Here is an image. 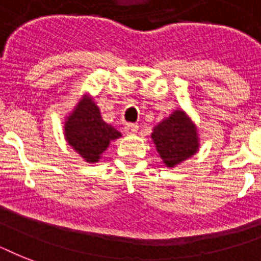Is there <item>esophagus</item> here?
Instances as JSON below:
<instances>
[{
    "instance_id": "1",
    "label": "esophagus",
    "mask_w": 261,
    "mask_h": 261,
    "mask_svg": "<svg viewBox=\"0 0 261 261\" xmlns=\"http://www.w3.org/2000/svg\"><path fill=\"white\" fill-rule=\"evenodd\" d=\"M137 131H138V124H135V123H127L124 126V133L126 134H135Z\"/></svg>"
}]
</instances>
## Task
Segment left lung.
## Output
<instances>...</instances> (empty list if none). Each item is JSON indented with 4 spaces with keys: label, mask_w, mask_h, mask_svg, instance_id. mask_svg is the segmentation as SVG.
<instances>
[{
    "label": "left lung",
    "mask_w": 261,
    "mask_h": 261,
    "mask_svg": "<svg viewBox=\"0 0 261 261\" xmlns=\"http://www.w3.org/2000/svg\"><path fill=\"white\" fill-rule=\"evenodd\" d=\"M151 138L164 163L171 168L198 150L195 126L181 111H174L169 118L155 126Z\"/></svg>",
    "instance_id": "left-lung-1"
}]
</instances>
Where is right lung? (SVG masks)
Wrapping results in <instances>:
<instances>
[{"instance_id":"right-lung-1","label":"right lung","mask_w":261,"mask_h":261,"mask_svg":"<svg viewBox=\"0 0 261 261\" xmlns=\"http://www.w3.org/2000/svg\"><path fill=\"white\" fill-rule=\"evenodd\" d=\"M67 142L87 163H96L112 139L120 137L116 128L107 124L93 101L84 98L65 124Z\"/></svg>"}]
</instances>
